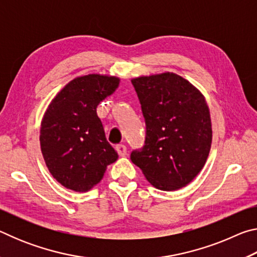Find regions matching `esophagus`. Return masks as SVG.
Masks as SVG:
<instances>
[{
  "label": "esophagus",
  "mask_w": 257,
  "mask_h": 257,
  "mask_svg": "<svg viewBox=\"0 0 257 257\" xmlns=\"http://www.w3.org/2000/svg\"><path fill=\"white\" fill-rule=\"evenodd\" d=\"M115 150H116V152H118V154L120 155V156H124L125 154H127V147H125L124 145H116L115 146Z\"/></svg>",
  "instance_id": "34e87169"
}]
</instances>
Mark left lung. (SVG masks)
<instances>
[{
    "label": "left lung",
    "instance_id": "obj_1",
    "mask_svg": "<svg viewBox=\"0 0 257 257\" xmlns=\"http://www.w3.org/2000/svg\"><path fill=\"white\" fill-rule=\"evenodd\" d=\"M146 123L145 145L130 159L152 186L180 189L205 164L212 144L210 110L204 95L173 72L132 79Z\"/></svg>",
    "mask_w": 257,
    "mask_h": 257
}]
</instances>
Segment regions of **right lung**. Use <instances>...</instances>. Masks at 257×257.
<instances>
[{
  "label": "right lung",
  "instance_id": "obj_1",
  "mask_svg": "<svg viewBox=\"0 0 257 257\" xmlns=\"http://www.w3.org/2000/svg\"><path fill=\"white\" fill-rule=\"evenodd\" d=\"M120 78L92 73L77 77L52 99L41 124V150L54 179L84 193L97 185L118 153L106 141L96 107L115 92Z\"/></svg>",
  "mask_w": 257,
  "mask_h": 257
}]
</instances>
